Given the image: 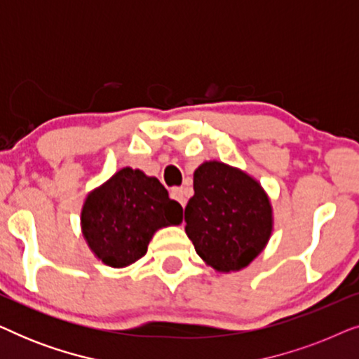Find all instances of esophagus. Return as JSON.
Here are the masks:
<instances>
[{
    "mask_svg": "<svg viewBox=\"0 0 359 359\" xmlns=\"http://www.w3.org/2000/svg\"><path fill=\"white\" fill-rule=\"evenodd\" d=\"M171 196L184 208L186 201H188V191H186V188H173L171 189Z\"/></svg>",
    "mask_w": 359,
    "mask_h": 359,
    "instance_id": "1",
    "label": "esophagus"
}]
</instances>
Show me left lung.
Masks as SVG:
<instances>
[{
  "instance_id": "left-lung-1",
  "label": "left lung",
  "mask_w": 359,
  "mask_h": 359,
  "mask_svg": "<svg viewBox=\"0 0 359 359\" xmlns=\"http://www.w3.org/2000/svg\"><path fill=\"white\" fill-rule=\"evenodd\" d=\"M186 235L196 253L219 273L248 266L273 232V209L262 184L222 161L194 171V196L184 209Z\"/></svg>"
}]
</instances>
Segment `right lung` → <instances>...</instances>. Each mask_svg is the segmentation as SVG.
<instances>
[{"mask_svg":"<svg viewBox=\"0 0 359 359\" xmlns=\"http://www.w3.org/2000/svg\"><path fill=\"white\" fill-rule=\"evenodd\" d=\"M183 222V208L154 176L129 166L86 196L81 232L97 259L124 268L147 253L158 229Z\"/></svg>","mask_w":359,"mask_h":359,"instance_id":"1","label":"right lung"}]
</instances>
